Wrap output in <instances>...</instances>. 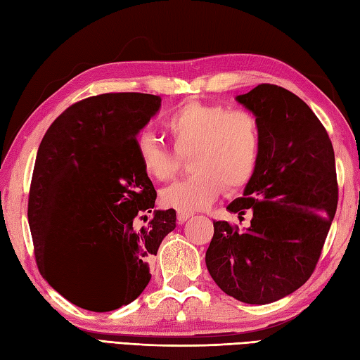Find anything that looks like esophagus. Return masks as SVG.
<instances>
[{
	"label": "esophagus",
	"instance_id": "esophagus-1",
	"mask_svg": "<svg viewBox=\"0 0 360 360\" xmlns=\"http://www.w3.org/2000/svg\"><path fill=\"white\" fill-rule=\"evenodd\" d=\"M176 218H178L179 224H182V223H186V221L190 218V213H188V212H181V210H178V215H176Z\"/></svg>",
	"mask_w": 360,
	"mask_h": 360
}]
</instances>
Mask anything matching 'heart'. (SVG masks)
<instances>
[{
	"label": "heart",
	"instance_id": "heart-1",
	"mask_svg": "<svg viewBox=\"0 0 360 360\" xmlns=\"http://www.w3.org/2000/svg\"><path fill=\"white\" fill-rule=\"evenodd\" d=\"M174 149L170 150L150 131L137 134L136 158L142 172L155 181H165L178 170L179 155H190L195 172L186 179L162 188L160 202L181 212L205 209L223 193L235 192L254 178L262 131L258 119L248 110L224 103H182L164 119Z\"/></svg>",
	"mask_w": 360,
	"mask_h": 360
}]
</instances>
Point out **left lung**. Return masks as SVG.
Masks as SVG:
<instances>
[{
	"label": "left lung",
	"mask_w": 360,
	"mask_h": 360,
	"mask_svg": "<svg viewBox=\"0 0 360 360\" xmlns=\"http://www.w3.org/2000/svg\"><path fill=\"white\" fill-rule=\"evenodd\" d=\"M236 101L262 131L254 178L227 205L240 219L250 213V227L213 221L205 264L227 295L266 304L294 292L316 269L339 201L335 159L322 122L290 91L262 83Z\"/></svg>",
	"instance_id": "obj_1"
}]
</instances>
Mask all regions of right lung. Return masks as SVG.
Instances as JSON below:
<instances>
[{
	"instance_id": "right-lung-1",
	"label": "right lung",
	"mask_w": 360,
	"mask_h": 360,
	"mask_svg": "<svg viewBox=\"0 0 360 360\" xmlns=\"http://www.w3.org/2000/svg\"><path fill=\"white\" fill-rule=\"evenodd\" d=\"M159 106V96L142 93L83 98L52 122L38 147L27 205L35 262L83 309L106 312L136 300L151 278L150 258L176 227L173 209L146 217L156 190L134 150ZM94 269L117 280L112 295L89 285Z\"/></svg>"
}]
</instances>
